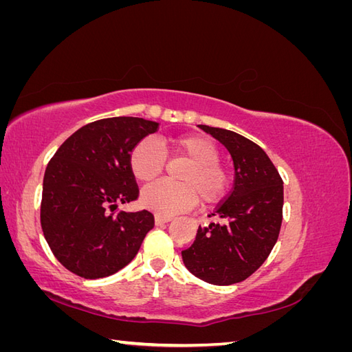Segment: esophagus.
Wrapping results in <instances>:
<instances>
[{"instance_id":"34e87169","label":"esophagus","mask_w":352,"mask_h":352,"mask_svg":"<svg viewBox=\"0 0 352 352\" xmlns=\"http://www.w3.org/2000/svg\"><path fill=\"white\" fill-rule=\"evenodd\" d=\"M172 216H162V214H155V225H163V223H168L172 220Z\"/></svg>"}]
</instances>
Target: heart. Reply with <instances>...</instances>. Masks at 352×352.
I'll return each instance as SVG.
<instances>
[{"label":"heart","mask_w":352,"mask_h":352,"mask_svg":"<svg viewBox=\"0 0 352 352\" xmlns=\"http://www.w3.org/2000/svg\"><path fill=\"white\" fill-rule=\"evenodd\" d=\"M166 153L184 155L190 164L180 175L182 184L160 180L144 188L141 204L157 214L172 216L194 207L198 194L204 204L225 198L230 186L229 170L219 163V148L204 136L186 135L163 142ZM151 138L138 142L131 153V168L141 182H151L163 172L166 153Z\"/></svg>","instance_id":"heart-1"}]
</instances>
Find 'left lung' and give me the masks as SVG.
<instances>
[{"mask_svg": "<svg viewBox=\"0 0 352 352\" xmlns=\"http://www.w3.org/2000/svg\"><path fill=\"white\" fill-rule=\"evenodd\" d=\"M228 148L235 167L230 194L212 216L217 223L198 228L194 243L182 251L186 269L211 285L242 282L267 260L278 241L283 180L263 148L220 127L198 124Z\"/></svg>", "mask_w": 352, "mask_h": 352, "instance_id": "obj_1", "label": "left lung"}]
</instances>
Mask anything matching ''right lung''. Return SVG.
<instances>
[{
    "label": "right lung",
    "instance_id": "add662e5",
    "mask_svg": "<svg viewBox=\"0 0 352 352\" xmlns=\"http://www.w3.org/2000/svg\"><path fill=\"white\" fill-rule=\"evenodd\" d=\"M158 131L141 117L85 124L50 160L41 226L56 258L85 279L107 278L129 264L154 228L150 211L114 212L140 195L131 168L133 146Z\"/></svg>",
    "mask_w": 352,
    "mask_h": 352
}]
</instances>
